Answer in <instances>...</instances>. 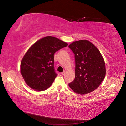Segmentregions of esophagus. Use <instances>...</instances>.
Returning a JSON list of instances; mask_svg holds the SVG:
<instances>
[{"instance_id":"34e87169","label":"esophagus","mask_w":126,"mask_h":126,"mask_svg":"<svg viewBox=\"0 0 126 126\" xmlns=\"http://www.w3.org/2000/svg\"><path fill=\"white\" fill-rule=\"evenodd\" d=\"M65 74H66V71H63V72L62 73V74L63 75H65Z\"/></svg>"}]
</instances>
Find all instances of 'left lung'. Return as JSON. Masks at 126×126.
I'll use <instances>...</instances> for the list:
<instances>
[{
	"instance_id": "8db88e82",
	"label": "left lung",
	"mask_w": 126,
	"mask_h": 126,
	"mask_svg": "<svg viewBox=\"0 0 126 126\" xmlns=\"http://www.w3.org/2000/svg\"><path fill=\"white\" fill-rule=\"evenodd\" d=\"M75 55V79L68 84L77 94H85L96 90L103 80L106 70L104 59L92 43L80 40L68 46Z\"/></svg>"
}]
</instances>
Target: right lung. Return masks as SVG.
Instances as JSON below:
<instances>
[{
    "label": "right lung",
    "instance_id": "add662e5",
    "mask_svg": "<svg viewBox=\"0 0 126 126\" xmlns=\"http://www.w3.org/2000/svg\"><path fill=\"white\" fill-rule=\"evenodd\" d=\"M68 44L51 36L40 39L31 47L21 63V73L26 84L33 90L44 91L57 77L54 54Z\"/></svg>",
    "mask_w": 126,
    "mask_h": 126
}]
</instances>
